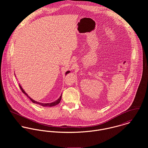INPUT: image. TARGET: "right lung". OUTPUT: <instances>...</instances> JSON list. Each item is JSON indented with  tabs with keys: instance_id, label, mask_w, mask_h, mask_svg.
<instances>
[{
	"instance_id": "right-lung-1",
	"label": "right lung",
	"mask_w": 148,
	"mask_h": 148,
	"mask_svg": "<svg viewBox=\"0 0 148 148\" xmlns=\"http://www.w3.org/2000/svg\"><path fill=\"white\" fill-rule=\"evenodd\" d=\"M69 72V71H67L66 72V74H67V73H68ZM19 87H20V88H21V91H22V92L23 93H24L28 97H29V99H30V100L31 101H32L34 103H35V104H39V105H40V106H56L57 104H58L60 102V100H61V99H62V96H60V97H59V99H58V100H57L56 101H54V102H53V103H47V104H43V103H39V102H37V101H35V100H34L33 99H32L31 98H30L28 96V95L24 92V90L23 89V88H21V85L19 84Z\"/></svg>"
}]
</instances>
